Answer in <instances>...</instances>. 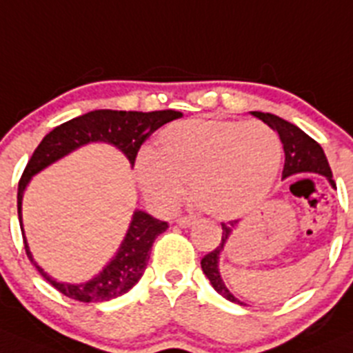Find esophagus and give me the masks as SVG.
<instances>
[{
	"instance_id": "34e87169",
	"label": "esophagus",
	"mask_w": 353,
	"mask_h": 353,
	"mask_svg": "<svg viewBox=\"0 0 353 353\" xmlns=\"http://www.w3.org/2000/svg\"><path fill=\"white\" fill-rule=\"evenodd\" d=\"M176 223H179L180 227H183V229H187V227H190L192 223H196V216H192V214L179 216V218H176Z\"/></svg>"
}]
</instances>
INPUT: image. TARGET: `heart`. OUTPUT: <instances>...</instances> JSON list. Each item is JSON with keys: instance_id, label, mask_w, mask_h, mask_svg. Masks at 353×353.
<instances>
[{"instance_id": "obj_1", "label": "heart", "mask_w": 353, "mask_h": 353, "mask_svg": "<svg viewBox=\"0 0 353 353\" xmlns=\"http://www.w3.org/2000/svg\"><path fill=\"white\" fill-rule=\"evenodd\" d=\"M283 147L261 121L187 119L166 126L152 152L137 159L145 196L173 210L192 183V196L206 213L236 218L256 208L279 171Z\"/></svg>"}]
</instances>
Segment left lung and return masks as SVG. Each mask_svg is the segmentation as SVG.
I'll return each mask as SVG.
<instances>
[{
	"label": "left lung",
	"mask_w": 353,
	"mask_h": 353,
	"mask_svg": "<svg viewBox=\"0 0 353 353\" xmlns=\"http://www.w3.org/2000/svg\"><path fill=\"white\" fill-rule=\"evenodd\" d=\"M253 116H256L258 119H261L263 123H267L270 128H274L275 132L279 133L281 142H283L284 154H286V159H284V170L283 176H291V174L298 173H319L324 174L325 179L330 180L331 185L336 187L333 180V171H331L330 163L325 159V154L322 150V147L315 142L312 137H308L307 133L301 132L298 126H294L290 121H284L283 117L274 116L270 112H251ZM236 223V220L230 221V223H221V243L214 248L213 251H210L208 254H204V258L201 260V267L203 272L206 274V277L210 279L211 286L225 296L227 300L234 301V303H241L229 290L225 286V283L221 281L220 272H218V256H220V251L223 250L225 241L229 239L230 232H232V227Z\"/></svg>",
	"instance_id": "1"
}]
</instances>
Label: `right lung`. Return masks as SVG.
Here are the masks:
<instances>
[{"mask_svg":"<svg viewBox=\"0 0 353 353\" xmlns=\"http://www.w3.org/2000/svg\"><path fill=\"white\" fill-rule=\"evenodd\" d=\"M182 112L176 110H154V112H135V110H92L79 117L67 121L53 128L45 139L41 140L36 150L32 152L28 166L23 170L19 180V192H17V210H19L20 230L22 229V194L32 174L41 171L48 164L55 163L57 159L69 154L70 150L78 149L88 142H109L123 150L130 159L132 166L135 164L137 154H139L142 143L161 128L163 124L173 119H180ZM168 229L166 221L152 218L143 211H135L128 234L124 237L119 251L114 260L100 272L97 277L85 284H63L52 279L41 267L34 263L29 251L26 236H23V248L31 258L39 274L65 296L72 300L85 301H109L112 298L121 296L126 291L132 290L139 279L142 277L143 270L149 261L150 248L156 237Z\"/></svg>","mask_w":353,"mask_h":353,"instance_id":"right-lung-1","label":"right lung"}]
</instances>
